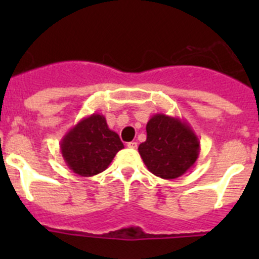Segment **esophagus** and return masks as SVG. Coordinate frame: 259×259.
<instances>
[{"mask_svg": "<svg viewBox=\"0 0 259 259\" xmlns=\"http://www.w3.org/2000/svg\"><path fill=\"white\" fill-rule=\"evenodd\" d=\"M127 148H130V149H137V148H138V143H137V142H130V143H127Z\"/></svg>", "mask_w": 259, "mask_h": 259, "instance_id": "1", "label": "esophagus"}]
</instances>
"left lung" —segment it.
I'll return each mask as SVG.
<instances>
[{"mask_svg":"<svg viewBox=\"0 0 259 259\" xmlns=\"http://www.w3.org/2000/svg\"><path fill=\"white\" fill-rule=\"evenodd\" d=\"M138 150L150 173L176 179L194 166L200 142L185 120L159 113L146 124V140Z\"/></svg>","mask_w":259,"mask_h":259,"instance_id":"1","label":"left lung"}]
</instances>
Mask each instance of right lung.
<instances>
[{"label":"right lung","mask_w":259,"mask_h":259,"mask_svg":"<svg viewBox=\"0 0 259 259\" xmlns=\"http://www.w3.org/2000/svg\"><path fill=\"white\" fill-rule=\"evenodd\" d=\"M122 148L119 135L109 129L101 114L82 117L60 142L66 165L81 177H93L105 170Z\"/></svg>","instance_id":"add662e5"}]
</instances>
